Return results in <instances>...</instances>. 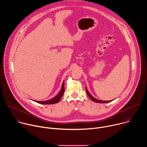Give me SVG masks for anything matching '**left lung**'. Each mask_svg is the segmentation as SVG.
Returning <instances> with one entry per match:
<instances>
[{"instance_id": "1", "label": "left lung", "mask_w": 147, "mask_h": 147, "mask_svg": "<svg viewBox=\"0 0 147 147\" xmlns=\"http://www.w3.org/2000/svg\"><path fill=\"white\" fill-rule=\"evenodd\" d=\"M86 88V92H87V93L88 96L90 98V99H91L92 101H94V102H96V103H108V102H110L112 101V100H108V101H105V100H103H103H98V99H97L94 98V97L90 94V92H89L87 90V88Z\"/></svg>"}]
</instances>
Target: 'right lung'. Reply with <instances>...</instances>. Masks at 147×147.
I'll list each match as a JSON object with an SVG mask.
<instances>
[{
	"mask_svg": "<svg viewBox=\"0 0 147 147\" xmlns=\"http://www.w3.org/2000/svg\"><path fill=\"white\" fill-rule=\"evenodd\" d=\"M64 91H65V86H64V81L63 82V84H62V87H61V89L60 91V92L55 96L53 98L50 99V100H46V101H35L37 103H41V104H47V105H49V104H55V103H57L61 99V96H63V95L64 94Z\"/></svg>",
	"mask_w": 147,
	"mask_h": 147,
	"instance_id": "1",
	"label": "right lung"
}]
</instances>
